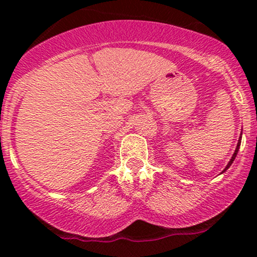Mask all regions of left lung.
I'll list each match as a JSON object with an SVG mask.
<instances>
[{"label": "left lung", "mask_w": 257, "mask_h": 257, "mask_svg": "<svg viewBox=\"0 0 257 257\" xmlns=\"http://www.w3.org/2000/svg\"><path fill=\"white\" fill-rule=\"evenodd\" d=\"M240 139L239 140H238V145H237V149H235V151H234V153H233V156H232V158H231V161L228 162V164H227V167L225 168V170H227L228 169L229 167H231V164L233 163V161H234V158H235V156H237V153H238V150H239V146H240ZM225 170H223V172H225Z\"/></svg>", "instance_id": "8db88e82"}]
</instances>
